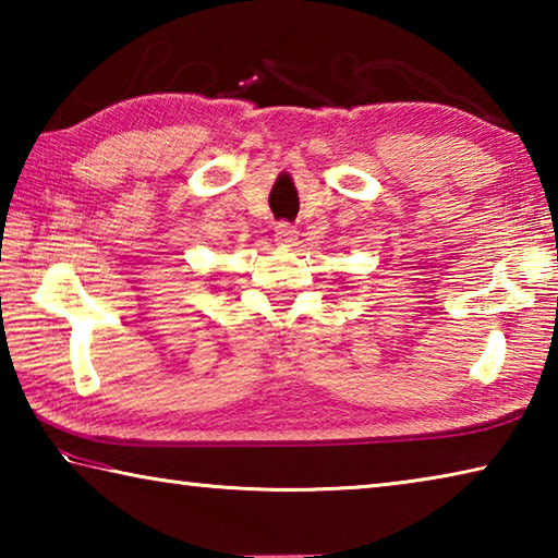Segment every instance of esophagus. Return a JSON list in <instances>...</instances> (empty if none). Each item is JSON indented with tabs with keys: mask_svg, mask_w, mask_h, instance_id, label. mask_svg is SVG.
<instances>
[{
	"mask_svg": "<svg viewBox=\"0 0 558 558\" xmlns=\"http://www.w3.org/2000/svg\"><path fill=\"white\" fill-rule=\"evenodd\" d=\"M276 239L280 243H295L298 241V229L290 221H278L276 223Z\"/></svg>",
	"mask_w": 558,
	"mask_h": 558,
	"instance_id": "obj_1",
	"label": "esophagus"
}]
</instances>
